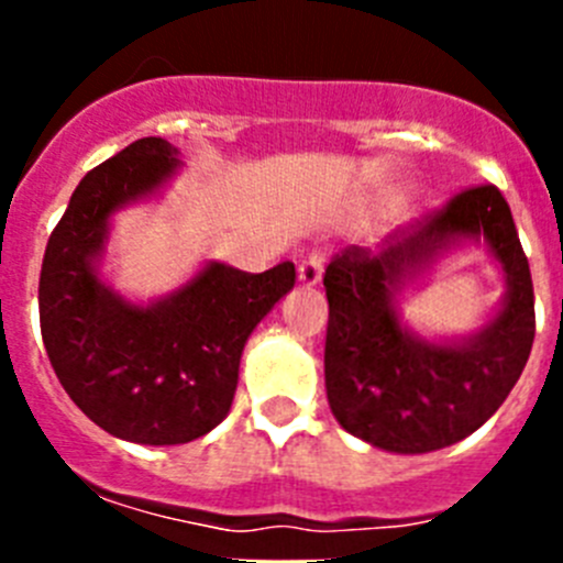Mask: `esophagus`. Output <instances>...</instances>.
I'll return each mask as SVG.
<instances>
[{"label": "esophagus", "instance_id": "esophagus-1", "mask_svg": "<svg viewBox=\"0 0 563 563\" xmlns=\"http://www.w3.org/2000/svg\"><path fill=\"white\" fill-rule=\"evenodd\" d=\"M324 273V253H310L307 258L298 262V282L305 287H316Z\"/></svg>", "mask_w": 563, "mask_h": 563}]
</instances>
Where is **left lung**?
I'll use <instances>...</instances> for the list:
<instances>
[{
	"label": "left lung",
	"mask_w": 563,
	"mask_h": 563,
	"mask_svg": "<svg viewBox=\"0 0 563 563\" xmlns=\"http://www.w3.org/2000/svg\"><path fill=\"white\" fill-rule=\"evenodd\" d=\"M482 246L506 276L500 310L467 336H420L399 301L437 261ZM327 400L357 440L391 454H429L496 415L536 335L533 278L514 213L496 186L456 194L434 217L391 233L380 253L346 247L324 273Z\"/></svg>",
	"instance_id": "1"
}]
</instances>
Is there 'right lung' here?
Masks as SVG:
<instances>
[{"instance_id":"obj_1","label":"right lung","mask_w":563,"mask_h":563,"mask_svg":"<svg viewBox=\"0 0 563 563\" xmlns=\"http://www.w3.org/2000/svg\"><path fill=\"white\" fill-rule=\"evenodd\" d=\"M180 168L163 137L92 168L49 233L38 278L44 350L64 391L96 426L137 445H183L225 420L247 338L296 285L292 262L265 273L206 262L148 301L109 285L112 217L161 197Z\"/></svg>"}]
</instances>
